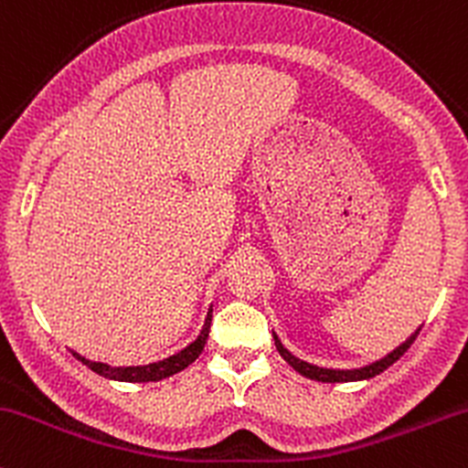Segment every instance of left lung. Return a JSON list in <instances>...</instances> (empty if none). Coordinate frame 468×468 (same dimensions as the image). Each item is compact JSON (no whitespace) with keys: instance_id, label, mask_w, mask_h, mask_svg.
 Instances as JSON below:
<instances>
[{"instance_id":"1","label":"left lung","mask_w":468,"mask_h":468,"mask_svg":"<svg viewBox=\"0 0 468 468\" xmlns=\"http://www.w3.org/2000/svg\"><path fill=\"white\" fill-rule=\"evenodd\" d=\"M419 331H421V329L414 331L410 338L403 342V345H399L394 351H389V354L385 356V358H380V360H377V363H372V365H365V367H358V369H326V367H317V365H311V363H306V360H300V358H297V356H292L291 351H288L286 346L282 345V340H279L277 335H274V346H277V351H279V354H282V358L286 360V363L291 365V367L295 369V372H300L302 377H306V378H311V380H322V383H349V380H365V378L377 377V374H380V372H385V369H388L389 365L397 363V360L401 358V356L406 354L408 349H410V345L414 342V338H417V335H419Z\"/></svg>"}]
</instances>
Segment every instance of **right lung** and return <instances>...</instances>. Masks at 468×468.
I'll use <instances>...</instances> for the list:
<instances>
[{"mask_svg": "<svg viewBox=\"0 0 468 468\" xmlns=\"http://www.w3.org/2000/svg\"><path fill=\"white\" fill-rule=\"evenodd\" d=\"M209 324H211V311L207 313L205 326H202L198 338L191 342L189 346H185L180 354L168 356V358L157 360V363H151V365H139V367H110V365H105V363H94V360L83 358V356L76 354V351H71V354H74L80 363L88 365L91 372H96L99 377L112 378V380H126V383H148V380H162L166 377H173V374L182 372V369L189 367V365L198 358V356L202 354V349H205L207 338H209Z\"/></svg>", "mask_w": 468, "mask_h": 468, "instance_id": "1", "label": "right lung"}]
</instances>
